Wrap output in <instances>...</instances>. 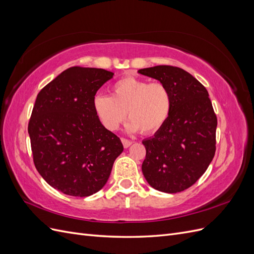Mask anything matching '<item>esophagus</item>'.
Wrapping results in <instances>:
<instances>
[{
    "mask_svg": "<svg viewBox=\"0 0 254 254\" xmlns=\"http://www.w3.org/2000/svg\"><path fill=\"white\" fill-rule=\"evenodd\" d=\"M122 143H123V145H124V147H125V148H128L129 146L132 144V142H131V141L125 139V137H122Z\"/></svg>",
    "mask_w": 254,
    "mask_h": 254,
    "instance_id": "esophagus-1",
    "label": "esophagus"
}]
</instances>
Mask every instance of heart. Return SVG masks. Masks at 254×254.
Masks as SVG:
<instances>
[{"mask_svg": "<svg viewBox=\"0 0 254 254\" xmlns=\"http://www.w3.org/2000/svg\"><path fill=\"white\" fill-rule=\"evenodd\" d=\"M95 113L108 130H117L127 117L128 129L151 133L162 127L170 117L172 94L162 82H148L134 76H125L115 81L111 96L94 97Z\"/></svg>", "mask_w": 254, "mask_h": 254, "instance_id": "obj_1", "label": "heart"}]
</instances>
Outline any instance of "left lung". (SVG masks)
<instances>
[{"label": "left lung", "instance_id": "left-lung-1", "mask_svg": "<svg viewBox=\"0 0 254 254\" xmlns=\"http://www.w3.org/2000/svg\"><path fill=\"white\" fill-rule=\"evenodd\" d=\"M140 74L164 83L172 94L170 117L152 137L142 143V172L149 186L179 193L200 178L216 150L217 118L204 86L180 67L157 65Z\"/></svg>", "mask_w": 254, "mask_h": 254}]
</instances>
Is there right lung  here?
I'll list each match as a JSON object with an SVG mask.
<instances>
[{
    "label": "right lung",
    "mask_w": 254,
    "mask_h": 254,
    "mask_svg": "<svg viewBox=\"0 0 254 254\" xmlns=\"http://www.w3.org/2000/svg\"><path fill=\"white\" fill-rule=\"evenodd\" d=\"M112 77L104 68L72 66L37 95L28 122L34 164L65 195L87 197L103 189L124 149L93 106L97 90Z\"/></svg>",
    "instance_id": "1"
}]
</instances>
